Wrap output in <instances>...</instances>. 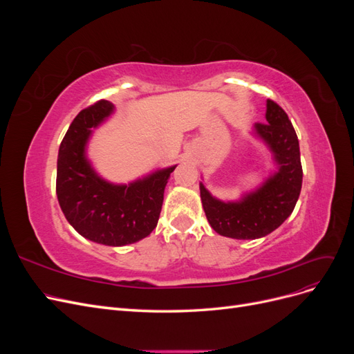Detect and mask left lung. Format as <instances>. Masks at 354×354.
Returning <instances> with one entry per match:
<instances>
[{
	"mask_svg": "<svg viewBox=\"0 0 354 354\" xmlns=\"http://www.w3.org/2000/svg\"><path fill=\"white\" fill-rule=\"evenodd\" d=\"M266 122H257L254 131L269 146L277 169L259 189L241 201L223 202L199 185L208 223L221 236L263 238L279 227L295 208L303 185L298 137L286 112L273 100H267Z\"/></svg>",
	"mask_w": 354,
	"mask_h": 354,
	"instance_id": "1",
	"label": "left lung"
}]
</instances>
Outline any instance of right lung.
Returning a JSON list of instances; mask_svg holds the SVG:
<instances>
[{"instance_id": "obj_1", "label": "right lung", "mask_w": 354, "mask_h": 354, "mask_svg": "<svg viewBox=\"0 0 354 354\" xmlns=\"http://www.w3.org/2000/svg\"><path fill=\"white\" fill-rule=\"evenodd\" d=\"M113 112V104L99 100L82 109L60 143L56 194L71 226L81 236L108 246L140 241L156 227L164 190L171 173L158 169L130 185H113L93 169L85 155L91 128Z\"/></svg>"}]
</instances>
